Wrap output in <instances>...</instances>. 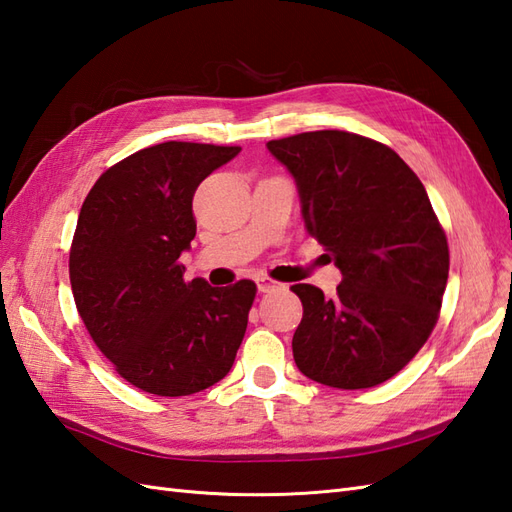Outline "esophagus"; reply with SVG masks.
Returning <instances> with one entry per match:
<instances>
[{
	"instance_id": "1",
	"label": "esophagus",
	"mask_w": 512,
	"mask_h": 512,
	"mask_svg": "<svg viewBox=\"0 0 512 512\" xmlns=\"http://www.w3.org/2000/svg\"><path fill=\"white\" fill-rule=\"evenodd\" d=\"M256 286H258L260 293H269V291H273V289H278V282H273V280L267 278V276H258V278H256Z\"/></svg>"
}]
</instances>
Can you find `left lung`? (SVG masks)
Returning a JSON list of instances; mask_svg holds the SVG:
<instances>
[{
  "label": "left lung",
  "instance_id": "obj_1",
  "mask_svg": "<svg viewBox=\"0 0 512 512\" xmlns=\"http://www.w3.org/2000/svg\"><path fill=\"white\" fill-rule=\"evenodd\" d=\"M295 180L306 230L341 271L336 295L295 284L293 358L306 378L369 389L402 371L439 319L450 249L430 197L391 147L319 130L269 141Z\"/></svg>",
  "mask_w": 512,
  "mask_h": 512
}]
</instances>
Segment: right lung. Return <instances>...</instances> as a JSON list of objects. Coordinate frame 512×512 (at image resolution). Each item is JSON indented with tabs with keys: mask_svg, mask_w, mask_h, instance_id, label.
<instances>
[{
	"mask_svg": "<svg viewBox=\"0 0 512 512\" xmlns=\"http://www.w3.org/2000/svg\"><path fill=\"white\" fill-rule=\"evenodd\" d=\"M241 147L167 141L99 176L69 254L71 291L119 376L160 397L193 395L232 369L256 284L184 280L195 189Z\"/></svg>",
	"mask_w": 512,
	"mask_h": 512,
	"instance_id": "add662e5",
	"label": "right lung"
}]
</instances>
